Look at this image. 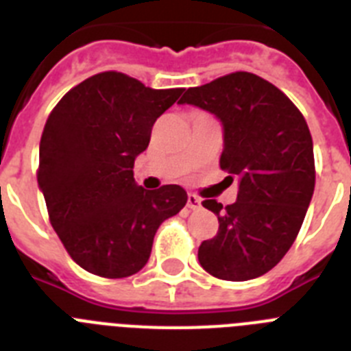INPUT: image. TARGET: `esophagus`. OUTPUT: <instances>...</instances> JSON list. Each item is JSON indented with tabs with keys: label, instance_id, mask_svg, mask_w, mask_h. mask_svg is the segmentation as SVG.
<instances>
[{
	"label": "esophagus",
	"instance_id": "obj_1",
	"mask_svg": "<svg viewBox=\"0 0 351 351\" xmlns=\"http://www.w3.org/2000/svg\"><path fill=\"white\" fill-rule=\"evenodd\" d=\"M187 206L191 210L201 208V197H197L196 194H189V196H187Z\"/></svg>",
	"mask_w": 351,
	"mask_h": 351
}]
</instances>
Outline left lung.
Returning a JSON list of instances; mask_svg holds the SVG:
<instances>
[{
    "mask_svg": "<svg viewBox=\"0 0 351 351\" xmlns=\"http://www.w3.org/2000/svg\"><path fill=\"white\" fill-rule=\"evenodd\" d=\"M178 104L213 112L224 127L221 169L240 182L233 205L205 199L219 219L197 260L210 276L249 281L272 270L297 239L315 191V154L306 118L272 83L233 72L189 88Z\"/></svg>",
    "mask_w": 351,
    "mask_h": 351,
    "instance_id": "obj_1",
    "label": "left lung"
}]
</instances>
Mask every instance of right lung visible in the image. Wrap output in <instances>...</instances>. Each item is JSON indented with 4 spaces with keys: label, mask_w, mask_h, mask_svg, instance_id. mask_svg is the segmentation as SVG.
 Returning <instances> with one entry per match:
<instances>
[{
    "label": "right lung",
    "mask_w": 351,
    "mask_h": 351,
    "mask_svg": "<svg viewBox=\"0 0 351 351\" xmlns=\"http://www.w3.org/2000/svg\"><path fill=\"white\" fill-rule=\"evenodd\" d=\"M182 91L152 90L108 70L66 91L49 114L36 180L51 226L90 274L121 279L139 272L158 226L187 203L180 185L146 191L132 171L155 120Z\"/></svg>",
    "instance_id": "1"
}]
</instances>
